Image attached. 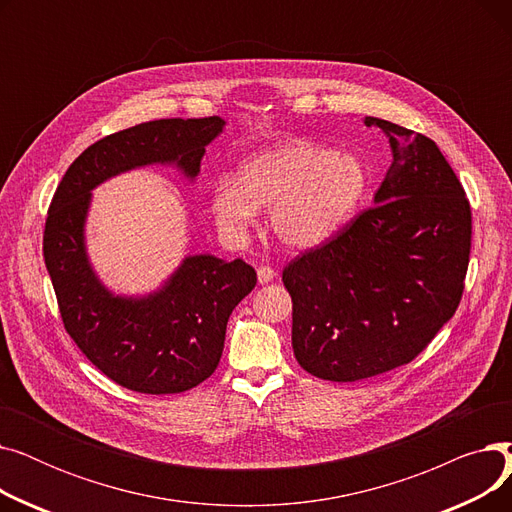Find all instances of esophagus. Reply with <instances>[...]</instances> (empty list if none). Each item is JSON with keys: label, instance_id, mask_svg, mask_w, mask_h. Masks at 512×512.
Returning a JSON list of instances; mask_svg holds the SVG:
<instances>
[{"label": "esophagus", "instance_id": "obj_1", "mask_svg": "<svg viewBox=\"0 0 512 512\" xmlns=\"http://www.w3.org/2000/svg\"><path fill=\"white\" fill-rule=\"evenodd\" d=\"M276 276H278L276 270H274V267H270V265H261L259 270H257V280H259V284L272 282Z\"/></svg>", "mask_w": 512, "mask_h": 512}]
</instances>
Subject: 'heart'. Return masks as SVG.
<instances>
[{"label":"heart","instance_id":"obj_1","mask_svg":"<svg viewBox=\"0 0 512 512\" xmlns=\"http://www.w3.org/2000/svg\"><path fill=\"white\" fill-rule=\"evenodd\" d=\"M369 191V170L357 153L311 141H286L242 161L238 176L213 184L211 211L228 236H242L270 209L274 234L309 249L353 222Z\"/></svg>","mask_w":512,"mask_h":512}]
</instances>
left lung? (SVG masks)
Returning <instances> with one entry per match:
<instances>
[{
  "mask_svg": "<svg viewBox=\"0 0 512 512\" xmlns=\"http://www.w3.org/2000/svg\"><path fill=\"white\" fill-rule=\"evenodd\" d=\"M365 126L392 149L375 205L282 272L294 357L330 382L413 361L459 307L471 251V207L438 145L388 120Z\"/></svg>",
  "mask_w": 512,
  "mask_h": 512,
  "instance_id": "8db88e82",
  "label": "left lung"
}]
</instances>
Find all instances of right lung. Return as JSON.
Wrapping results in <instances>:
<instances>
[{
    "label": "right lung",
    "instance_id": "1",
    "mask_svg": "<svg viewBox=\"0 0 512 512\" xmlns=\"http://www.w3.org/2000/svg\"><path fill=\"white\" fill-rule=\"evenodd\" d=\"M220 116L143 122L80 153L51 199L43 257L64 328L83 355L116 384L143 394H178L205 382L220 363L232 309L257 284L242 259L186 255L143 297H124L95 274L85 245L93 188L134 168L174 166L188 180L205 147L224 130Z\"/></svg>",
    "mask_w": 512,
    "mask_h": 512
}]
</instances>
